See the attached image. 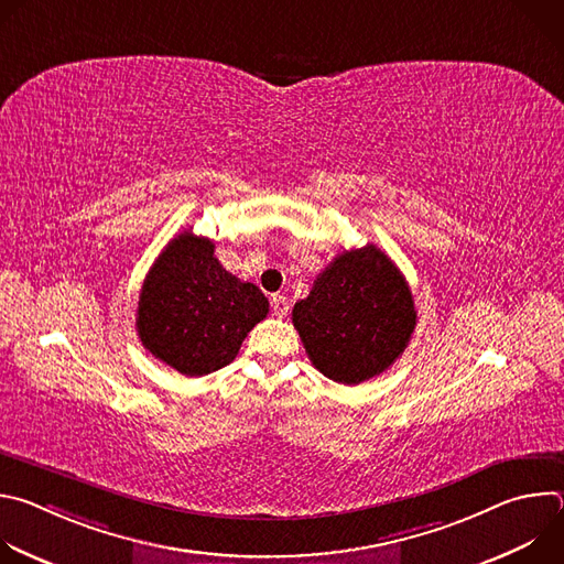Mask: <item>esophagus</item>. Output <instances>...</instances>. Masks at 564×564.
<instances>
[{
  "instance_id": "obj_1",
  "label": "esophagus",
  "mask_w": 564,
  "mask_h": 564,
  "mask_svg": "<svg viewBox=\"0 0 564 564\" xmlns=\"http://www.w3.org/2000/svg\"><path fill=\"white\" fill-rule=\"evenodd\" d=\"M270 303H272L274 316H279V318H283L288 314V310H290V303H288V299L283 294H274Z\"/></svg>"
}]
</instances>
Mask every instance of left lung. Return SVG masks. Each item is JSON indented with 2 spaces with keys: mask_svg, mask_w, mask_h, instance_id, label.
<instances>
[{
  "mask_svg": "<svg viewBox=\"0 0 564 564\" xmlns=\"http://www.w3.org/2000/svg\"><path fill=\"white\" fill-rule=\"evenodd\" d=\"M292 324L318 372L357 386L406 350L417 312L404 274L370 243L339 254L316 276L294 303Z\"/></svg>",
  "mask_w": 564,
  "mask_h": 564,
  "instance_id": "1",
  "label": "left lung"
}]
</instances>
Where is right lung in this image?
I'll return each instance as SVG.
<instances>
[{"label":"right lung","instance_id":"add662e5","mask_svg":"<svg viewBox=\"0 0 564 564\" xmlns=\"http://www.w3.org/2000/svg\"><path fill=\"white\" fill-rule=\"evenodd\" d=\"M268 310L254 283L236 279L218 263L214 240L187 229L151 265L135 328L155 359L185 377H203L234 361Z\"/></svg>","mask_w":564,"mask_h":564}]
</instances>
